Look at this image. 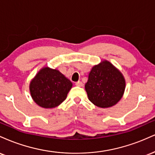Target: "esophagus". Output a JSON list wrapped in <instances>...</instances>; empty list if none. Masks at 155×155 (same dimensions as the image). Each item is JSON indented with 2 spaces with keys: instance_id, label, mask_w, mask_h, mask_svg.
Here are the masks:
<instances>
[{
  "instance_id": "esophagus-1",
  "label": "esophagus",
  "mask_w": 155,
  "mask_h": 155,
  "mask_svg": "<svg viewBox=\"0 0 155 155\" xmlns=\"http://www.w3.org/2000/svg\"><path fill=\"white\" fill-rule=\"evenodd\" d=\"M75 85H77V86H79V87H81V86H83V83L81 81H78L75 83Z\"/></svg>"
}]
</instances>
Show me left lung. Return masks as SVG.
<instances>
[{
  "instance_id": "8db88e82",
  "label": "left lung",
  "mask_w": 155,
  "mask_h": 155,
  "mask_svg": "<svg viewBox=\"0 0 155 155\" xmlns=\"http://www.w3.org/2000/svg\"><path fill=\"white\" fill-rule=\"evenodd\" d=\"M85 88L88 99L94 105L108 108L123 97L125 81L123 74L112 64L104 60L93 67Z\"/></svg>"
}]
</instances>
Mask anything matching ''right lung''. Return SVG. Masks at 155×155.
Returning a JSON list of instances; mask_svg holds the SVG:
<instances>
[{
  "label": "right lung",
  "mask_w": 155,
  "mask_h": 155,
  "mask_svg": "<svg viewBox=\"0 0 155 155\" xmlns=\"http://www.w3.org/2000/svg\"><path fill=\"white\" fill-rule=\"evenodd\" d=\"M72 83L57 70L42 68L30 84L32 99L43 108H54L66 99Z\"/></svg>",
  "instance_id": "1"
}]
</instances>
